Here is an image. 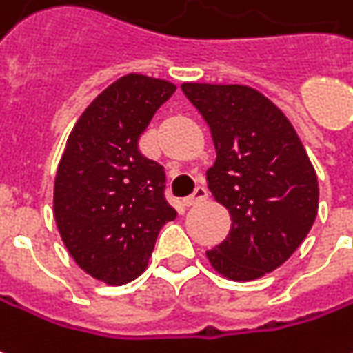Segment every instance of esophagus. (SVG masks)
I'll return each mask as SVG.
<instances>
[{
    "label": "esophagus",
    "mask_w": 353,
    "mask_h": 353,
    "mask_svg": "<svg viewBox=\"0 0 353 353\" xmlns=\"http://www.w3.org/2000/svg\"><path fill=\"white\" fill-rule=\"evenodd\" d=\"M206 199H208V191H206L204 187H196L191 196L183 199V204L185 206H194V204H201V202L206 201Z\"/></svg>",
    "instance_id": "1"
}]
</instances>
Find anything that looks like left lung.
<instances>
[{
    "instance_id": "left-lung-1",
    "label": "left lung",
    "mask_w": 353,
    "mask_h": 353,
    "mask_svg": "<svg viewBox=\"0 0 353 353\" xmlns=\"http://www.w3.org/2000/svg\"><path fill=\"white\" fill-rule=\"evenodd\" d=\"M181 90L210 128L208 189L231 216L229 235L206 258L231 281L260 279L287 262L314 225V166L283 110L258 90L194 82Z\"/></svg>"
}]
</instances>
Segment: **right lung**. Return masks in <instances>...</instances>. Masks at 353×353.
<instances>
[{
    "label": "right lung",
    "mask_w": 353,
    "mask_h": 353,
    "mask_svg": "<svg viewBox=\"0 0 353 353\" xmlns=\"http://www.w3.org/2000/svg\"><path fill=\"white\" fill-rule=\"evenodd\" d=\"M176 91L166 80L125 74L101 91L68 135L53 189L66 250L93 279L120 287L149 265L164 223V168L139 152V137Z\"/></svg>",
    "instance_id": "1"
}]
</instances>
